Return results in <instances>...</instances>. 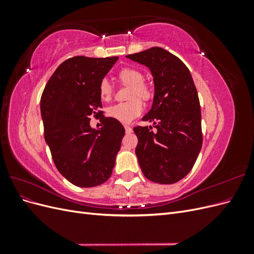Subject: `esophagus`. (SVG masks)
<instances>
[{
    "instance_id": "34e87169",
    "label": "esophagus",
    "mask_w": 254,
    "mask_h": 254,
    "mask_svg": "<svg viewBox=\"0 0 254 254\" xmlns=\"http://www.w3.org/2000/svg\"><path fill=\"white\" fill-rule=\"evenodd\" d=\"M125 130H126V133H131L132 132V128L130 126L125 125Z\"/></svg>"
}]
</instances>
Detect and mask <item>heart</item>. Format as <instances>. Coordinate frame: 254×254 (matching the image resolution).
<instances>
[{
    "label": "heart",
    "mask_w": 254,
    "mask_h": 254,
    "mask_svg": "<svg viewBox=\"0 0 254 254\" xmlns=\"http://www.w3.org/2000/svg\"><path fill=\"white\" fill-rule=\"evenodd\" d=\"M119 79L125 84H129L130 90L128 102L115 104L107 109L108 117L117 120L121 123H130L143 112V101H149L152 96V90L147 83L144 82V75L141 71L133 67H124L118 74ZM99 96L105 102L111 99L113 94V87L109 79L103 78L98 87Z\"/></svg>",
    "instance_id": "1"
}]
</instances>
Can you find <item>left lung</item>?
Listing matches in <instances>:
<instances>
[{
  "instance_id": "8db88e82",
  "label": "left lung",
  "mask_w": 254,
  "mask_h": 254,
  "mask_svg": "<svg viewBox=\"0 0 254 254\" xmlns=\"http://www.w3.org/2000/svg\"><path fill=\"white\" fill-rule=\"evenodd\" d=\"M150 68L155 81L151 110L142 119L152 127L135 126V153L146 178L173 184L193 168L202 146L201 110L188 66L162 48L128 55Z\"/></svg>"
}]
</instances>
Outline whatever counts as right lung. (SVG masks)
<instances>
[{"label":"right lung","mask_w":254,"mask_h":254,"mask_svg":"<svg viewBox=\"0 0 254 254\" xmlns=\"http://www.w3.org/2000/svg\"><path fill=\"white\" fill-rule=\"evenodd\" d=\"M118 59L68 58L43 90L40 108L44 139L57 170L74 186L96 187L112 174L125 128L103 115L98 87ZM99 114L102 128L92 129L89 117Z\"/></svg>","instance_id":"right-lung-1"}]
</instances>
